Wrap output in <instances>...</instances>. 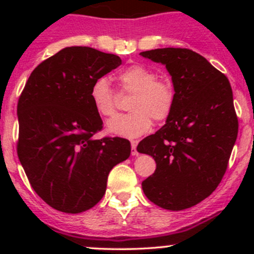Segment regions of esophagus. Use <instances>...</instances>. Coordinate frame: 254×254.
<instances>
[{"instance_id": "obj_1", "label": "esophagus", "mask_w": 254, "mask_h": 254, "mask_svg": "<svg viewBox=\"0 0 254 254\" xmlns=\"http://www.w3.org/2000/svg\"><path fill=\"white\" fill-rule=\"evenodd\" d=\"M131 154L133 156L138 155V151H137V141H131Z\"/></svg>"}]
</instances>
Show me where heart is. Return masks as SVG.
Instances as JSON below:
<instances>
[{"label":"heart","instance_id":"obj_1","mask_svg":"<svg viewBox=\"0 0 254 254\" xmlns=\"http://www.w3.org/2000/svg\"><path fill=\"white\" fill-rule=\"evenodd\" d=\"M117 80L125 93H133L127 115H119L107 122V132L125 138L144 135L156 122L171 116L176 101V90L168 81L157 80V74L148 66L133 64L118 74ZM89 98L100 117H111L116 112V94L106 77L93 81Z\"/></svg>","mask_w":254,"mask_h":254}]
</instances>
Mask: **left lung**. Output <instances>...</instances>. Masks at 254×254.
I'll return each instance as SVG.
<instances>
[{"mask_svg": "<svg viewBox=\"0 0 254 254\" xmlns=\"http://www.w3.org/2000/svg\"><path fill=\"white\" fill-rule=\"evenodd\" d=\"M139 55L165 64L176 90L166 124L137 145L156 162L142 189L160 208L184 210L210 196L226 173L239 127L232 87L226 75L189 49Z\"/></svg>", "mask_w": 254, "mask_h": 254, "instance_id": "obj_1", "label": "left lung"}]
</instances>
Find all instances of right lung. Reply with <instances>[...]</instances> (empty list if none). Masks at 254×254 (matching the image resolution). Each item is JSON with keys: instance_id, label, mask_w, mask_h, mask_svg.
<instances>
[{"instance_id": "1", "label": "right lung", "mask_w": 254, "mask_h": 254, "mask_svg": "<svg viewBox=\"0 0 254 254\" xmlns=\"http://www.w3.org/2000/svg\"><path fill=\"white\" fill-rule=\"evenodd\" d=\"M122 64L112 54L70 46L32 71L17 101V156L36 193L66 214L93 208L106 191L110 171L130 156L121 137L94 139L103 129L89 89Z\"/></svg>"}]
</instances>
